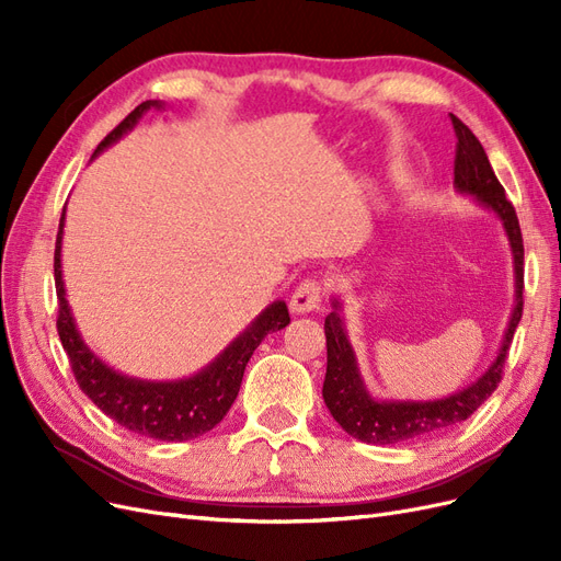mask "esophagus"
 <instances>
[{
	"label": "esophagus",
	"mask_w": 561,
	"mask_h": 561,
	"mask_svg": "<svg viewBox=\"0 0 561 561\" xmlns=\"http://www.w3.org/2000/svg\"><path fill=\"white\" fill-rule=\"evenodd\" d=\"M322 297V287L318 280L309 278L297 285V290L290 297V311L293 313H311L318 309Z\"/></svg>",
	"instance_id": "esophagus-1"
}]
</instances>
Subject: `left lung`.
Listing matches in <instances>:
<instances>
[{"mask_svg": "<svg viewBox=\"0 0 561 561\" xmlns=\"http://www.w3.org/2000/svg\"><path fill=\"white\" fill-rule=\"evenodd\" d=\"M454 133L458 138L456 159H454V186L456 192L470 194L482 208L494 213L505 229L507 243L513 250L515 266V309L507 320L503 342L499 348L496 360L480 379H474L466 388L439 400H377L371 398L363 377L358 358L348 342L342 301L332 299V313L325 318V339H328V371L325 383H322V398L334 421L351 437L360 439L367 445H398L407 439H421L428 435L443 433L456 423L466 421L478 407L494 393L503 365L507 358V348L513 344V334L522 318V290H524V245L522 231L513 203L507 201L505 190L499 178L494 175L486 151L474 138L472 130L451 114Z\"/></svg>", "mask_w": 561, "mask_h": 561, "instance_id": "1", "label": "left lung"}]
</instances>
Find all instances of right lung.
<instances>
[{"label":"right lung","mask_w":561,"mask_h":561,"mask_svg":"<svg viewBox=\"0 0 561 561\" xmlns=\"http://www.w3.org/2000/svg\"><path fill=\"white\" fill-rule=\"evenodd\" d=\"M151 107L161 110L163 103L161 100H145L142 105L135 107L124 122L98 145V149L93 151V159L100 151L114 145L118 138H124L128 130H133L135 124L142 118V114ZM62 227L65 210L60 217L54 254V274L58 293V334L67 358H70L79 388L93 400V404H98L110 419H114L118 426L151 439L184 443V439H192L213 431L217 423L227 416L236 396H239L243 371L254 348L262 344V339L266 334L278 332L290 322V313H287L285 301L278 299L274 304H268V307L254 318L210 365H206L192 377H184L178 381H147L122 375V371H116L114 367L100 360L77 330V322L70 304H67L62 283Z\"/></svg>","instance_id":"1"}]
</instances>
